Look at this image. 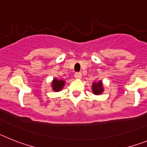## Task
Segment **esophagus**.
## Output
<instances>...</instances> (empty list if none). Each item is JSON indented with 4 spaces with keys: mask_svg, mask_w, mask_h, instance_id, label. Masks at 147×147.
Instances as JSON below:
<instances>
[{
    "mask_svg": "<svg viewBox=\"0 0 147 147\" xmlns=\"http://www.w3.org/2000/svg\"><path fill=\"white\" fill-rule=\"evenodd\" d=\"M82 77V74L81 72H75V78L77 79H80Z\"/></svg>",
    "mask_w": 147,
    "mask_h": 147,
    "instance_id": "obj_1",
    "label": "esophagus"
}]
</instances>
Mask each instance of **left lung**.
I'll return each mask as SVG.
<instances>
[{"instance_id":"1","label":"left lung","mask_w":147,"mask_h":147,"mask_svg":"<svg viewBox=\"0 0 147 147\" xmlns=\"http://www.w3.org/2000/svg\"><path fill=\"white\" fill-rule=\"evenodd\" d=\"M104 89H103V85H102L101 81H98V83H93L92 84V91L94 94L98 95L101 94Z\"/></svg>"}]
</instances>
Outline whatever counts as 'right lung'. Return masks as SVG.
I'll use <instances>...</instances> for the list:
<instances>
[{
  "label": "right lung",
  "instance_id": "add662e5",
  "mask_svg": "<svg viewBox=\"0 0 147 147\" xmlns=\"http://www.w3.org/2000/svg\"><path fill=\"white\" fill-rule=\"evenodd\" d=\"M64 84V81H58V80H57L56 78H55L53 82H52V89H53L54 91H60V90L63 88Z\"/></svg>",
  "mask_w": 147,
  "mask_h": 147
}]
</instances>
